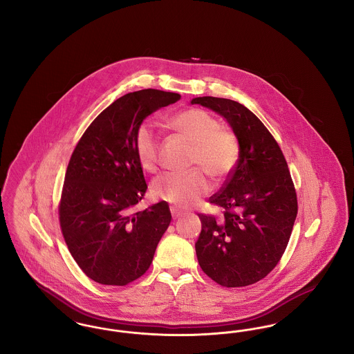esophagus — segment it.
I'll use <instances>...</instances> for the list:
<instances>
[{"label":"esophagus","mask_w":354,"mask_h":354,"mask_svg":"<svg viewBox=\"0 0 354 354\" xmlns=\"http://www.w3.org/2000/svg\"><path fill=\"white\" fill-rule=\"evenodd\" d=\"M171 215H172V219H179L182 215H183V211L179 209L178 207H171Z\"/></svg>","instance_id":"esophagus-1"}]
</instances>
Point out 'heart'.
Masks as SVG:
<instances>
[{
    "label": "heart",
    "instance_id": "heart-1",
    "mask_svg": "<svg viewBox=\"0 0 354 354\" xmlns=\"http://www.w3.org/2000/svg\"><path fill=\"white\" fill-rule=\"evenodd\" d=\"M169 126L192 146L189 167L185 174H165L152 183V194L178 207L201 202L209 189L208 176L223 182L235 169L240 146L234 133L221 127L219 120L201 109L185 110L172 118ZM135 152L142 169L155 172L159 167L160 139L150 122H143L135 133ZM206 173L204 174L203 172Z\"/></svg>",
    "mask_w": 354,
    "mask_h": 354
}]
</instances>
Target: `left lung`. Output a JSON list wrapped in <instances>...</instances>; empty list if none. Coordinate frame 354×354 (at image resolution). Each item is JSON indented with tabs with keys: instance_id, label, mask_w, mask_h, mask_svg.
Segmentation results:
<instances>
[{
	"instance_id": "obj_1",
	"label": "left lung",
	"mask_w": 354,
	"mask_h": 354,
	"mask_svg": "<svg viewBox=\"0 0 354 354\" xmlns=\"http://www.w3.org/2000/svg\"><path fill=\"white\" fill-rule=\"evenodd\" d=\"M227 119L240 146L235 169L209 203L224 216L199 214L195 250L203 272L221 286L264 279L286 251L297 216V195L286 158L263 122L239 102L199 97L191 101Z\"/></svg>"
}]
</instances>
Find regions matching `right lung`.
Segmentation results:
<instances>
[{
	"mask_svg": "<svg viewBox=\"0 0 354 354\" xmlns=\"http://www.w3.org/2000/svg\"><path fill=\"white\" fill-rule=\"evenodd\" d=\"M180 100L145 88L113 102L91 122L68 162L59 225L84 274L103 286H127L150 268L171 223L169 204L136 211L147 191L135 133L153 111Z\"/></svg>",
	"mask_w": 354,
	"mask_h": 354,
	"instance_id": "right-lung-1",
	"label": "right lung"
}]
</instances>
